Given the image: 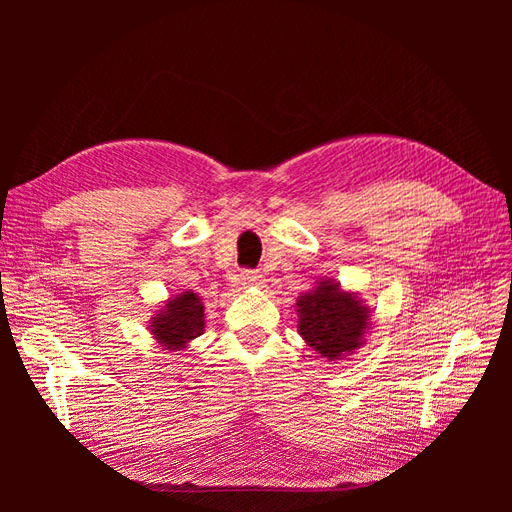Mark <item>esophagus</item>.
I'll list each match as a JSON object with an SVG mask.
<instances>
[{
  "mask_svg": "<svg viewBox=\"0 0 512 512\" xmlns=\"http://www.w3.org/2000/svg\"><path fill=\"white\" fill-rule=\"evenodd\" d=\"M239 282L243 288H262L265 286V275L260 271H252V269H245L239 275Z\"/></svg>",
  "mask_w": 512,
  "mask_h": 512,
  "instance_id": "1",
  "label": "esophagus"
}]
</instances>
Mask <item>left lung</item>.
I'll return each instance as SVG.
<instances>
[{
  "label": "left lung",
  "mask_w": 512,
  "mask_h": 512,
  "mask_svg": "<svg viewBox=\"0 0 512 512\" xmlns=\"http://www.w3.org/2000/svg\"><path fill=\"white\" fill-rule=\"evenodd\" d=\"M297 314L299 335L322 359L342 361L365 344L369 307L359 294L344 290L335 280H320L314 290L303 292Z\"/></svg>",
  "instance_id": "obj_1"
}]
</instances>
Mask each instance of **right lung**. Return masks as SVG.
Listing matches in <instances>:
<instances>
[{
	"instance_id": "obj_1",
	"label": "right lung",
	"mask_w": 512,
	"mask_h": 512,
	"mask_svg": "<svg viewBox=\"0 0 512 512\" xmlns=\"http://www.w3.org/2000/svg\"><path fill=\"white\" fill-rule=\"evenodd\" d=\"M149 331L162 350H185L192 339L205 333V305L194 290H183L164 301L151 318Z\"/></svg>"
}]
</instances>
